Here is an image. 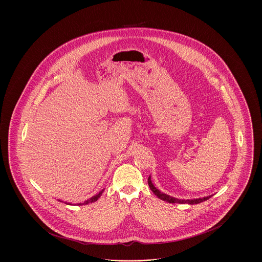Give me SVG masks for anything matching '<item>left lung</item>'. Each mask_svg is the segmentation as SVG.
Listing matches in <instances>:
<instances>
[{
	"label": "left lung",
	"instance_id": "1",
	"mask_svg": "<svg viewBox=\"0 0 262 262\" xmlns=\"http://www.w3.org/2000/svg\"><path fill=\"white\" fill-rule=\"evenodd\" d=\"M148 186H149L150 189L152 190V192L158 196V199L164 200L166 202H169V203H187V204H198L200 202H203L205 200H209L211 198L212 195H208V196H204V198H200V199H192V200H179V199H176L173 196H170L169 194H166L162 191H160L157 187H155V186L153 185L152 181H151V176H149L148 178Z\"/></svg>",
	"mask_w": 262,
	"mask_h": 262
}]
</instances>
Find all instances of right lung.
<instances>
[{
	"mask_svg": "<svg viewBox=\"0 0 262 262\" xmlns=\"http://www.w3.org/2000/svg\"><path fill=\"white\" fill-rule=\"evenodd\" d=\"M104 189L105 188H103L101 191H99L97 194H95V195H93L92 198H90L89 200H85L84 202H82V203H77V205H86V204H88V203H92V202H95V201H97L98 200V199H99L100 196L102 195V193H103V191H104ZM59 201H61V202H62V200H59ZM66 204H72V203H69V202H64Z\"/></svg>",
	"mask_w": 262,
	"mask_h": 262,
	"instance_id": "right-lung-1",
	"label": "right lung"
}]
</instances>
